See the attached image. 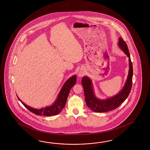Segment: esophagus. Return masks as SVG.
Returning a JSON list of instances; mask_svg holds the SVG:
<instances>
[{
  "label": "esophagus",
  "instance_id": "1",
  "mask_svg": "<svg viewBox=\"0 0 150 150\" xmlns=\"http://www.w3.org/2000/svg\"><path fill=\"white\" fill-rule=\"evenodd\" d=\"M78 76H83V72H79V74H78Z\"/></svg>",
  "mask_w": 150,
  "mask_h": 150
}]
</instances>
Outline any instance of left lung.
<instances>
[{"mask_svg": "<svg viewBox=\"0 0 150 150\" xmlns=\"http://www.w3.org/2000/svg\"><path fill=\"white\" fill-rule=\"evenodd\" d=\"M118 47L129 58V69L127 79L123 88L116 95L106 99H98L95 94L92 81L89 77L83 76L81 80L86 105L93 112H102L112 110L118 107L125 101L130 92L133 76V67L130 55L126 43L121 37L119 38Z\"/></svg>", "mask_w": 150, "mask_h": 150, "instance_id": "8db88e82", "label": "left lung"}]
</instances>
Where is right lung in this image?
<instances>
[{"instance_id":"1","label":"right lung","mask_w":150,"mask_h":150,"mask_svg":"<svg viewBox=\"0 0 150 150\" xmlns=\"http://www.w3.org/2000/svg\"><path fill=\"white\" fill-rule=\"evenodd\" d=\"M76 76L74 75L73 76H71L70 78L65 81L63 86H62L59 93H58L57 99L54 101V102L50 106L46 107L45 108L41 109H35L29 107L28 105H25V103L20 100L18 97L20 102L23 104V105L25 108L28 109L29 111L33 112L37 115H43L46 116H50L52 115H56L58 114L61 112L62 109L64 108L69 94L70 91V89L76 83Z\"/></svg>"}]
</instances>
